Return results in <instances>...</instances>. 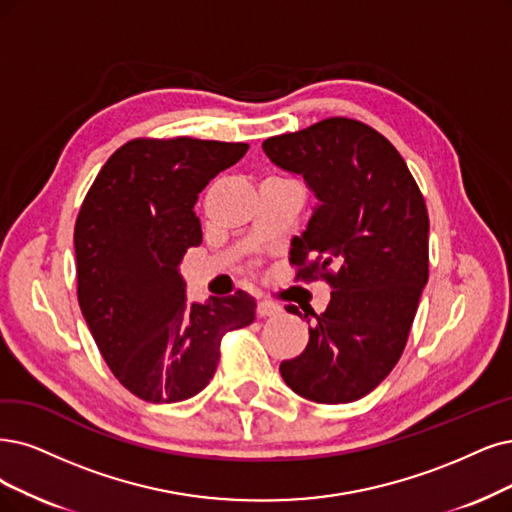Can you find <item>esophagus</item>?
I'll list each match as a JSON object with an SVG mask.
<instances>
[{"mask_svg": "<svg viewBox=\"0 0 512 512\" xmlns=\"http://www.w3.org/2000/svg\"><path fill=\"white\" fill-rule=\"evenodd\" d=\"M280 306L276 304V301H272V299H259L257 301V314L261 316V318H266V316H276V314H280Z\"/></svg>", "mask_w": 512, "mask_h": 512, "instance_id": "1", "label": "esophagus"}]
</instances>
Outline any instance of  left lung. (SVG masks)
Segmentation results:
<instances>
[{"label":"left lung","instance_id":"left-lung-1","mask_svg":"<svg viewBox=\"0 0 512 512\" xmlns=\"http://www.w3.org/2000/svg\"><path fill=\"white\" fill-rule=\"evenodd\" d=\"M263 151L318 200L291 240L297 278L320 276L333 289L323 314L306 312L310 342L280 375L308 401H358L399 363L428 282L424 196L394 145L350 118L270 137Z\"/></svg>","mask_w":512,"mask_h":512}]
</instances>
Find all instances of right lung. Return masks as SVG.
I'll use <instances>...</instances> for the list:
<instances>
[{"label":"right lung","mask_w":512,"mask_h":512,"mask_svg":"<svg viewBox=\"0 0 512 512\" xmlns=\"http://www.w3.org/2000/svg\"><path fill=\"white\" fill-rule=\"evenodd\" d=\"M246 149L192 137L128 141L80 208L73 244L82 314L111 373L147 403L204 390L223 335L255 320L244 291L189 304L179 272L185 251L202 242L198 194Z\"/></svg>","instance_id":"right-lung-1"}]
</instances>
